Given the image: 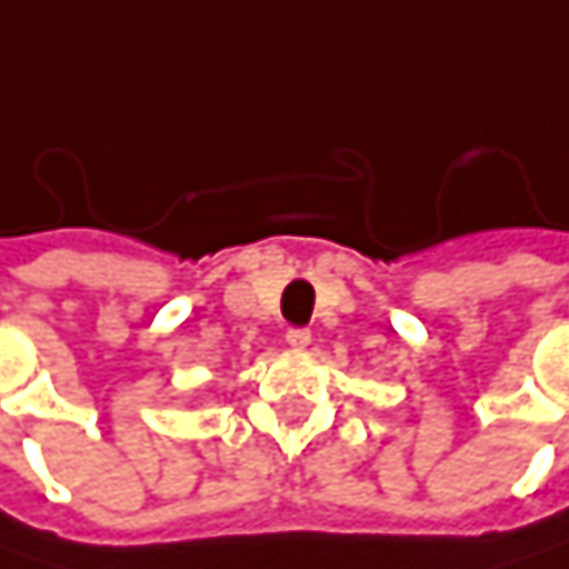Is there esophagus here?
Returning a JSON list of instances; mask_svg holds the SVG:
<instances>
[{"mask_svg":"<svg viewBox=\"0 0 569 569\" xmlns=\"http://www.w3.org/2000/svg\"><path fill=\"white\" fill-rule=\"evenodd\" d=\"M309 342H312L309 329H289V332H286V346H289V349H306Z\"/></svg>","mask_w":569,"mask_h":569,"instance_id":"34e87169","label":"esophagus"}]
</instances>
